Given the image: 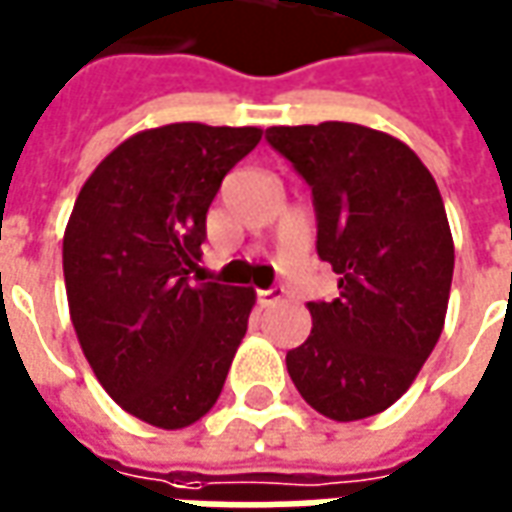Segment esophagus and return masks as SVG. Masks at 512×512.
Masks as SVG:
<instances>
[{"instance_id":"34e87169","label":"esophagus","mask_w":512,"mask_h":512,"mask_svg":"<svg viewBox=\"0 0 512 512\" xmlns=\"http://www.w3.org/2000/svg\"><path fill=\"white\" fill-rule=\"evenodd\" d=\"M285 300V288H266V291H257V302L263 305V308H271V305H280Z\"/></svg>"}]
</instances>
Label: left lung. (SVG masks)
<instances>
[{"label":"left lung","instance_id":"left-lung-1","mask_svg":"<svg viewBox=\"0 0 512 512\" xmlns=\"http://www.w3.org/2000/svg\"><path fill=\"white\" fill-rule=\"evenodd\" d=\"M266 139L311 184L316 252L339 274L336 300L308 302L314 328L288 350V375L319 415L373 417L412 387L446 325L443 196L406 142L367 125H271Z\"/></svg>","mask_w":512,"mask_h":512}]
</instances>
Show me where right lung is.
<instances>
[{
    "label": "right lung",
    "instance_id": "add662e5",
    "mask_svg": "<svg viewBox=\"0 0 512 512\" xmlns=\"http://www.w3.org/2000/svg\"><path fill=\"white\" fill-rule=\"evenodd\" d=\"M257 125L145 128L86 179L64 232L69 316L114 403L156 429L210 412L246 336L255 288L190 283L207 210Z\"/></svg>",
    "mask_w": 512,
    "mask_h": 512
}]
</instances>
